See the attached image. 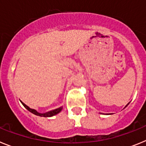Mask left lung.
Returning <instances> with one entry per match:
<instances>
[{"label":"left lung","instance_id":"8db88e82","mask_svg":"<svg viewBox=\"0 0 146 146\" xmlns=\"http://www.w3.org/2000/svg\"><path fill=\"white\" fill-rule=\"evenodd\" d=\"M128 104H129V103H128V104H126V106H127V105H128ZM126 107H125V108H126Z\"/></svg>","mask_w":146,"mask_h":146}]
</instances>
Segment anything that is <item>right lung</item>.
Returning a JSON list of instances; mask_svg holds the SVG:
<instances>
[{
	"instance_id": "right-lung-1",
	"label": "right lung",
	"mask_w": 146,
	"mask_h": 146,
	"mask_svg": "<svg viewBox=\"0 0 146 146\" xmlns=\"http://www.w3.org/2000/svg\"><path fill=\"white\" fill-rule=\"evenodd\" d=\"M20 102H21V103L23 104V106L25 107V108L28 110V111H30L31 113H33V114L36 115H38V116H41V117H52L53 116V115H57L58 113H60V112L62 110V109H63V107H60V108H57V109H55V110H50V111L47 112V113H38V112H37L36 110L30 108L29 107L27 106L26 104H24L22 101Z\"/></svg>"
}]
</instances>
